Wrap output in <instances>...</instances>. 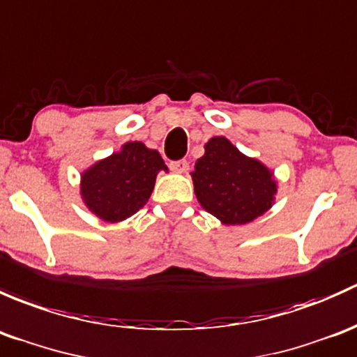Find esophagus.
I'll return each instance as SVG.
<instances>
[{
  "label": "esophagus",
  "instance_id": "obj_1",
  "mask_svg": "<svg viewBox=\"0 0 357 357\" xmlns=\"http://www.w3.org/2000/svg\"><path fill=\"white\" fill-rule=\"evenodd\" d=\"M170 170L175 172V174H185L189 170V163L185 160H178V161H172L170 163Z\"/></svg>",
  "mask_w": 357,
  "mask_h": 357
}]
</instances>
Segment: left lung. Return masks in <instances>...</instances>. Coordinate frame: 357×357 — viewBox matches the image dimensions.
<instances>
[{
  "mask_svg": "<svg viewBox=\"0 0 357 357\" xmlns=\"http://www.w3.org/2000/svg\"><path fill=\"white\" fill-rule=\"evenodd\" d=\"M190 177L199 204L223 225L255 222L275 204L278 192L273 170L245 156L223 135L206 142Z\"/></svg>",
  "mask_w": 357,
  "mask_h": 357,
  "instance_id": "1",
  "label": "left lung"
}]
</instances>
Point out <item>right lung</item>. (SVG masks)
<instances>
[{
  "label": "right lung",
  "mask_w": 357,
  "mask_h": 357,
  "mask_svg": "<svg viewBox=\"0 0 357 357\" xmlns=\"http://www.w3.org/2000/svg\"><path fill=\"white\" fill-rule=\"evenodd\" d=\"M161 170L168 167L156 149L141 141L125 142L80 174L82 203L102 222H123L148 203Z\"/></svg>",
  "instance_id": "add662e5"
}]
</instances>
